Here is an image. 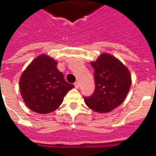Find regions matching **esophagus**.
Instances as JSON below:
<instances>
[{
  "label": "esophagus",
  "instance_id": "1",
  "mask_svg": "<svg viewBox=\"0 0 156 156\" xmlns=\"http://www.w3.org/2000/svg\"><path fill=\"white\" fill-rule=\"evenodd\" d=\"M74 86H75V87H76V88H78V87H79V86H80V83H79V82H78V81L75 82Z\"/></svg>",
  "mask_w": 156,
  "mask_h": 156
}]
</instances>
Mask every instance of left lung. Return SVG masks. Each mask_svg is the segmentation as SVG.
Returning <instances> with one entry per match:
<instances>
[{"label":"left lung","instance_id":"1","mask_svg":"<svg viewBox=\"0 0 156 156\" xmlns=\"http://www.w3.org/2000/svg\"><path fill=\"white\" fill-rule=\"evenodd\" d=\"M91 65L94 69L95 90L93 95L84 98V101L94 112H109L126 98L131 84L130 71L109 54H101Z\"/></svg>","mask_w":156,"mask_h":156}]
</instances>
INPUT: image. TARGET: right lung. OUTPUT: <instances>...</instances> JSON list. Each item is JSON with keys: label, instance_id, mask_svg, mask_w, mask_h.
<instances>
[{"label": "right lung", "instance_id": "obj_1", "mask_svg": "<svg viewBox=\"0 0 156 156\" xmlns=\"http://www.w3.org/2000/svg\"><path fill=\"white\" fill-rule=\"evenodd\" d=\"M57 61L46 55L35 58L20 78V90L25 105L34 112L47 114L59 107L74 87L64 80Z\"/></svg>", "mask_w": 156, "mask_h": 156}]
</instances>
